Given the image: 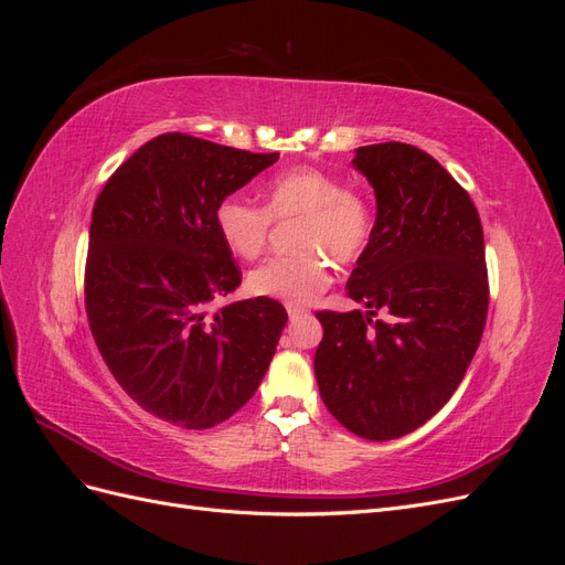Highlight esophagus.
Segmentation results:
<instances>
[{"label": "esophagus", "instance_id": "34e87169", "mask_svg": "<svg viewBox=\"0 0 565 565\" xmlns=\"http://www.w3.org/2000/svg\"><path fill=\"white\" fill-rule=\"evenodd\" d=\"M287 316H289V320H299L301 316H306V309H301V306H292V303H289L287 306Z\"/></svg>", "mask_w": 565, "mask_h": 565}]
</instances>
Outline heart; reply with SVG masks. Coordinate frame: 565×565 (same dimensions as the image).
Returning <instances> with one entry per match:
<instances>
[{"mask_svg":"<svg viewBox=\"0 0 565 565\" xmlns=\"http://www.w3.org/2000/svg\"><path fill=\"white\" fill-rule=\"evenodd\" d=\"M273 218H299L292 235L299 252L256 266L247 287L256 297L292 306L313 301L330 285L332 262L361 259L374 228L367 200L318 169H292L273 179L266 185V207L228 195L214 210L218 237L241 259H256L264 252Z\"/></svg>","mask_w":565,"mask_h":565,"instance_id":"1","label":"heart"}]
</instances>
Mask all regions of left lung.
Returning a JSON list of instances; mask_svg holds the SVG:
<instances>
[{
    "instance_id": "8db88e82",
    "label": "left lung",
    "mask_w": 565,
    "mask_h": 565,
    "mask_svg": "<svg viewBox=\"0 0 565 565\" xmlns=\"http://www.w3.org/2000/svg\"><path fill=\"white\" fill-rule=\"evenodd\" d=\"M377 198L367 249L347 282L367 311H320V398L355 436L391 440L450 401L488 316L483 226L469 193L429 152L388 141L355 150ZM380 310L386 321H372Z\"/></svg>"
}]
</instances>
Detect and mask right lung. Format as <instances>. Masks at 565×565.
Instances as JSON below:
<instances>
[{
	"instance_id": "1",
	"label": "right lung",
	"mask_w": 565,
	"mask_h": 565,
	"mask_svg": "<svg viewBox=\"0 0 565 565\" xmlns=\"http://www.w3.org/2000/svg\"><path fill=\"white\" fill-rule=\"evenodd\" d=\"M278 158L162 134L96 198L84 270L96 347L131 401L183 429H212L254 396L287 322L268 297L216 309L243 280L216 204Z\"/></svg>"
}]
</instances>
